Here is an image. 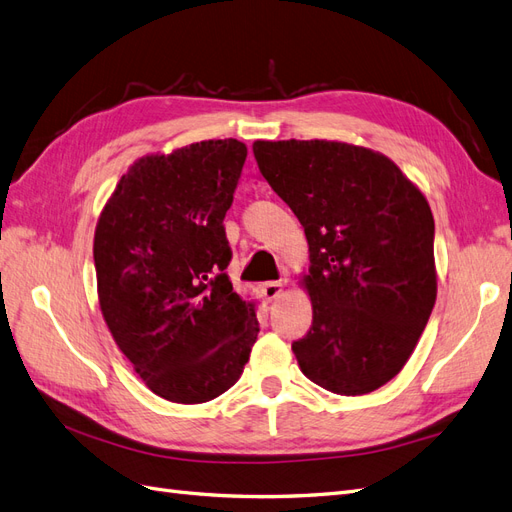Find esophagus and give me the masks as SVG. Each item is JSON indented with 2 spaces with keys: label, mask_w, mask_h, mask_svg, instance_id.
Masks as SVG:
<instances>
[{
  "label": "esophagus",
  "mask_w": 512,
  "mask_h": 512,
  "mask_svg": "<svg viewBox=\"0 0 512 512\" xmlns=\"http://www.w3.org/2000/svg\"><path fill=\"white\" fill-rule=\"evenodd\" d=\"M260 294L265 301H273L282 294V282H265L260 286Z\"/></svg>",
  "instance_id": "obj_1"
}]
</instances>
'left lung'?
Listing matches in <instances>:
<instances>
[{
	"mask_svg": "<svg viewBox=\"0 0 512 512\" xmlns=\"http://www.w3.org/2000/svg\"><path fill=\"white\" fill-rule=\"evenodd\" d=\"M260 177L297 215L312 252L303 374L337 395L380 389L406 365L436 303L433 215L389 160L333 141H256Z\"/></svg>",
	"mask_w": 512,
	"mask_h": 512,
	"instance_id": "obj_1",
	"label": "left lung"
}]
</instances>
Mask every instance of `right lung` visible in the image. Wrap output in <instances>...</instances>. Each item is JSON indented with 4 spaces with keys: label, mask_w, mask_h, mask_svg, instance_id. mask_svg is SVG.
Returning a JSON list of instances; mask_svg holds the SVG:
<instances>
[{
    "label": "right lung",
    "mask_w": 512,
    "mask_h": 512,
    "mask_svg": "<svg viewBox=\"0 0 512 512\" xmlns=\"http://www.w3.org/2000/svg\"><path fill=\"white\" fill-rule=\"evenodd\" d=\"M247 147L203 141L138 160L96 228L104 320L149 389L205 404L235 384L258 337L252 303L226 275L224 218Z\"/></svg>",
    "instance_id": "obj_1"
}]
</instances>
